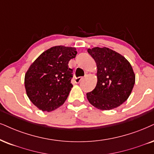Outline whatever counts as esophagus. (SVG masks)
Listing matches in <instances>:
<instances>
[{
    "label": "esophagus",
    "mask_w": 154,
    "mask_h": 154,
    "mask_svg": "<svg viewBox=\"0 0 154 154\" xmlns=\"http://www.w3.org/2000/svg\"><path fill=\"white\" fill-rule=\"evenodd\" d=\"M82 77H77V78L75 79V82H76V83H79V82H80L82 81Z\"/></svg>",
    "instance_id": "obj_1"
}]
</instances>
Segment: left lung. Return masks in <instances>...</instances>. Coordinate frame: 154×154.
<instances>
[{
	"label": "left lung",
	"instance_id": "8db88e82",
	"mask_svg": "<svg viewBox=\"0 0 154 154\" xmlns=\"http://www.w3.org/2000/svg\"><path fill=\"white\" fill-rule=\"evenodd\" d=\"M97 65V82L87 94L89 102L100 110L115 109L127 100L135 84L131 64L110 48L95 47L87 49Z\"/></svg>",
	"mask_w": 154,
	"mask_h": 154
}]
</instances>
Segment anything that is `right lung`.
<instances>
[{
  "label": "right lung",
  "instance_id": "obj_1",
  "mask_svg": "<svg viewBox=\"0 0 154 154\" xmlns=\"http://www.w3.org/2000/svg\"><path fill=\"white\" fill-rule=\"evenodd\" d=\"M77 50L57 45L42 52L31 64L25 75V88L29 100L42 112H52L67 100L73 85L72 70L68 63Z\"/></svg>",
  "mask_w": 154,
  "mask_h": 154
}]
</instances>
